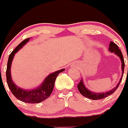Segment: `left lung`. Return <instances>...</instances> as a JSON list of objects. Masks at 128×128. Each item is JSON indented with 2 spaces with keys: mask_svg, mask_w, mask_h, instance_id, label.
Here are the masks:
<instances>
[{
  "mask_svg": "<svg viewBox=\"0 0 128 128\" xmlns=\"http://www.w3.org/2000/svg\"><path fill=\"white\" fill-rule=\"evenodd\" d=\"M109 51L111 52H114L118 56L120 57V59L121 61V69H122V76H121V78L120 80V82L117 84L114 88H113L112 90H109V91L106 92H103V93H95L94 92H92L89 90L87 88V87L85 86L84 82L83 79H81L80 81L79 84L77 86V88H78V91L80 92L81 94L85 97L88 98L92 99V100H100V99L104 98L106 97V96H109V95H112L113 93L115 92V90L118 88V86H119L120 82H121V80H122V76H123L124 73V61L123 56H122V52H121V50H120L118 46L114 42L111 41L109 45Z\"/></svg>",
  "mask_w": 128,
  "mask_h": 128,
  "instance_id": "obj_1",
  "label": "left lung"
}]
</instances>
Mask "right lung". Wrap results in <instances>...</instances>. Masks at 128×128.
<instances>
[{"label": "right lung", "mask_w": 128, "mask_h": 128, "mask_svg": "<svg viewBox=\"0 0 128 128\" xmlns=\"http://www.w3.org/2000/svg\"><path fill=\"white\" fill-rule=\"evenodd\" d=\"M30 38L24 40L21 43L19 44L17 47L11 52L8 57V62H7V70H6V76H7V82L8 88L11 90L13 95L18 99L28 104H38L47 99L52 93L54 88V82L56 77L59 73L65 70L62 69L58 70L53 73H51L45 78L42 84H41L38 88L32 90H25L18 87L13 82L11 77L10 68H11L12 62L15 53L17 52L23 46L29 41Z\"/></svg>", "instance_id": "right-lung-1"}]
</instances>
